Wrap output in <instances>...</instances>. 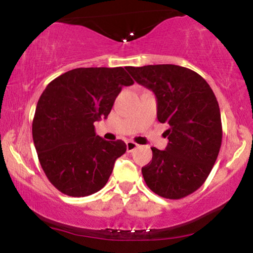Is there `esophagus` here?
<instances>
[{"label": "esophagus", "mask_w": 253, "mask_h": 253, "mask_svg": "<svg viewBox=\"0 0 253 253\" xmlns=\"http://www.w3.org/2000/svg\"><path fill=\"white\" fill-rule=\"evenodd\" d=\"M138 146H139V145L134 143V141H127V143H126L127 152H133V151H134Z\"/></svg>", "instance_id": "1"}]
</instances>
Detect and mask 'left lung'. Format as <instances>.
Instances as JSON below:
<instances>
[{
  "label": "left lung",
  "instance_id": "1",
  "mask_svg": "<svg viewBox=\"0 0 253 253\" xmlns=\"http://www.w3.org/2000/svg\"><path fill=\"white\" fill-rule=\"evenodd\" d=\"M136 83L152 90L157 118L169 125L165 150H152V161L141 169L147 187L157 195L177 200L207 179L222 140L221 115L215 95L190 69L172 64L128 66Z\"/></svg>",
  "mask_w": 253,
  "mask_h": 253
}]
</instances>
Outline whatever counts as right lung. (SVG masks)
Masks as SVG:
<instances>
[{"mask_svg":"<svg viewBox=\"0 0 253 253\" xmlns=\"http://www.w3.org/2000/svg\"><path fill=\"white\" fill-rule=\"evenodd\" d=\"M134 83L124 68H78L54 78L38 101L32 133L43 172L58 190L74 197L101 190L123 140L107 141L94 123L107 119L123 86Z\"/></svg>","mask_w":253,"mask_h":253,"instance_id":"add662e5","label":"right lung"}]
</instances>
